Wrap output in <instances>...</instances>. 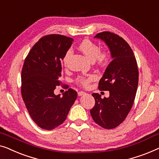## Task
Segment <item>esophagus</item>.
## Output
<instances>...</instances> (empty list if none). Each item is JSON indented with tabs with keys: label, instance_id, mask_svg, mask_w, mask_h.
<instances>
[{
	"label": "esophagus",
	"instance_id": "1",
	"mask_svg": "<svg viewBox=\"0 0 159 159\" xmlns=\"http://www.w3.org/2000/svg\"><path fill=\"white\" fill-rule=\"evenodd\" d=\"M85 93H85L84 91H79V93H78V95H79V97H80V96H83V95H84Z\"/></svg>",
	"mask_w": 159,
	"mask_h": 159
}]
</instances>
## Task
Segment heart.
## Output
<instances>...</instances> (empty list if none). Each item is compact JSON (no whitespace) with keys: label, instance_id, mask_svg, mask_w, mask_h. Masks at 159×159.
<instances>
[{"label":"heart","instance_id":"heart-1","mask_svg":"<svg viewBox=\"0 0 159 159\" xmlns=\"http://www.w3.org/2000/svg\"><path fill=\"white\" fill-rule=\"evenodd\" d=\"M79 50L91 62L97 61V64L101 67H105L110 63L111 60V54L107 51H100L99 47L94 42L91 40L85 39L80 42L79 45ZM70 51H68L63 57L64 65H66L68 62V58L70 55ZM96 79L94 74H90L87 75H80L76 79L78 84L81 85L84 87L89 86V85L92 80Z\"/></svg>","mask_w":159,"mask_h":159}]
</instances>
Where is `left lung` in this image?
<instances>
[{
	"mask_svg": "<svg viewBox=\"0 0 159 159\" xmlns=\"http://www.w3.org/2000/svg\"><path fill=\"white\" fill-rule=\"evenodd\" d=\"M94 37L106 43L113 60L99 83V90L109 91V97L102 99L99 93H92L95 105L90 112L99 126L113 129L124 121L133 107L138 85V64L131 48L120 36L103 32Z\"/></svg>",
	"mask_w": 159,
	"mask_h": 159,
	"instance_id": "obj_1",
	"label": "left lung"
}]
</instances>
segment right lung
<instances>
[{
	"mask_svg": "<svg viewBox=\"0 0 159 159\" xmlns=\"http://www.w3.org/2000/svg\"><path fill=\"white\" fill-rule=\"evenodd\" d=\"M73 39L60 34L42 37L26 56L21 70V96L30 117L39 127L52 129L66 120L77 98L72 89L55 95L62 60Z\"/></svg>",
	"mask_w": 159,
	"mask_h": 159,
	"instance_id": "right-lung-1",
	"label": "right lung"
}]
</instances>
